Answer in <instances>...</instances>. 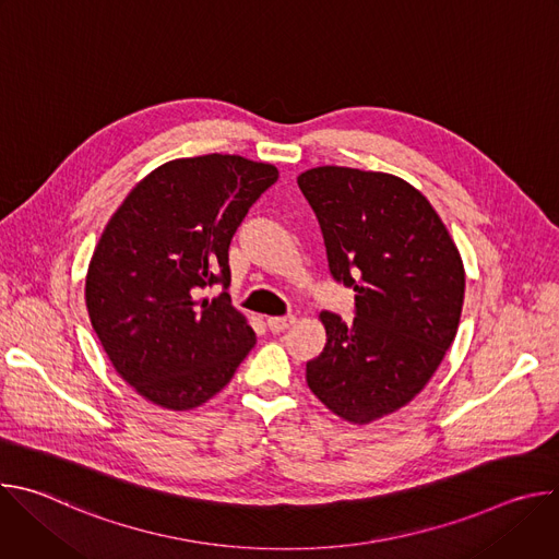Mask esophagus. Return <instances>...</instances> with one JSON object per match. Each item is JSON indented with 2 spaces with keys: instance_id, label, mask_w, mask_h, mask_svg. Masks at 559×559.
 <instances>
[{
  "instance_id": "obj_1",
  "label": "esophagus",
  "mask_w": 559,
  "mask_h": 559,
  "mask_svg": "<svg viewBox=\"0 0 559 559\" xmlns=\"http://www.w3.org/2000/svg\"><path fill=\"white\" fill-rule=\"evenodd\" d=\"M294 323H296L294 316H272V318H267V328H270L272 334L285 332V330H289Z\"/></svg>"
}]
</instances>
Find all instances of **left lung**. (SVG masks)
Returning <instances> with one entry per match:
<instances>
[{
  "label": "left lung",
  "mask_w": 559,
  "mask_h": 559,
  "mask_svg": "<svg viewBox=\"0 0 559 559\" xmlns=\"http://www.w3.org/2000/svg\"><path fill=\"white\" fill-rule=\"evenodd\" d=\"M298 188L334 281L356 292L352 323L321 311L328 343L305 378L330 412L367 425L412 403L440 367L462 313V259L427 197L393 175L323 166Z\"/></svg>",
  "instance_id": "left-lung-1"
}]
</instances>
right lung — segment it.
<instances>
[{"mask_svg": "<svg viewBox=\"0 0 559 559\" xmlns=\"http://www.w3.org/2000/svg\"><path fill=\"white\" fill-rule=\"evenodd\" d=\"M278 170L238 154L175 158L108 221L86 276L91 323L145 401L188 412L218 393L257 343L231 307L229 243ZM212 284V301L198 294Z\"/></svg>", "mask_w": 559, "mask_h": 559, "instance_id": "add662e5", "label": "right lung"}]
</instances>
